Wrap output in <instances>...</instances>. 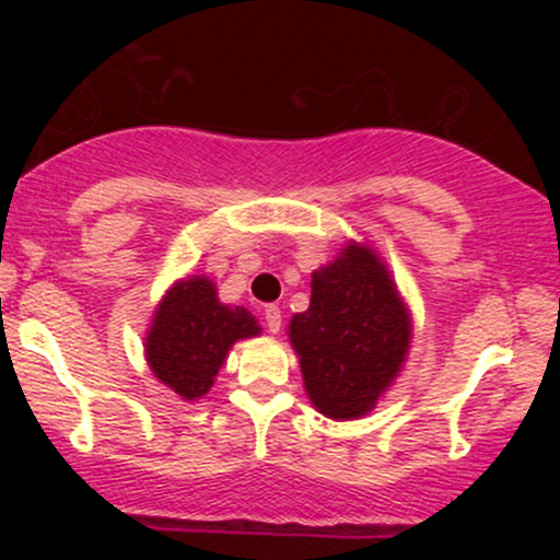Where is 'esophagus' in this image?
Masks as SVG:
<instances>
[{
    "label": "esophagus",
    "instance_id": "esophagus-1",
    "mask_svg": "<svg viewBox=\"0 0 560 560\" xmlns=\"http://www.w3.org/2000/svg\"><path fill=\"white\" fill-rule=\"evenodd\" d=\"M265 327L270 332L281 330V308L279 306H265Z\"/></svg>",
    "mask_w": 560,
    "mask_h": 560
}]
</instances>
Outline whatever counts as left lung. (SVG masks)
Listing matches in <instances>:
<instances>
[{
  "label": "left lung",
  "instance_id": "obj_1",
  "mask_svg": "<svg viewBox=\"0 0 560 560\" xmlns=\"http://www.w3.org/2000/svg\"><path fill=\"white\" fill-rule=\"evenodd\" d=\"M409 314L371 248L349 244L316 270L308 312L290 322L312 404L332 420L374 409L409 349Z\"/></svg>",
  "mask_w": 560,
  "mask_h": 560
}]
</instances>
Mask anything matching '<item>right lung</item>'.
I'll return each instance as SVG.
<instances>
[{
    "instance_id": "1",
    "label": "right lung",
    "mask_w": 560,
    "mask_h": 560,
    "mask_svg": "<svg viewBox=\"0 0 560 560\" xmlns=\"http://www.w3.org/2000/svg\"><path fill=\"white\" fill-rule=\"evenodd\" d=\"M259 325L241 306L219 303L208 279L178 281L154 314L145 358L156 380L180 398L195 400L208 393L238 338L257 336Z\"/></svg>"
}]
</instances>
